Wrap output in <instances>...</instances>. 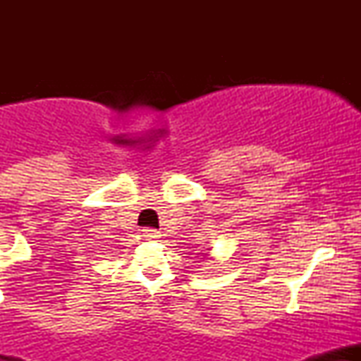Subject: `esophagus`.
Masks as SVG:
<instances>
[{
  "instance_id": "obj_1",
  "label": "esophagus",
  "mask_w": 361,
  "mask_h": 361,
  "mask_svg": "<svg viewBox=\"0 0 361 361\" xmlns=\"http://www.w3.org/2000/svg\"><path fill=\"white\" fill-rule=\"evenodd\" d=\"M142 238L144 239H157L159 238V233L156 229H142Z\"/></svg>"
}]
</instances>
